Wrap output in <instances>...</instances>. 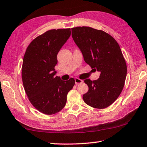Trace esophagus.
Masks as SVG:
<instances>
[{
  "label": "esophagus",
  "mask_w": 147,
  "mask_h": 147,
  "mask_svg": "<svg viewBox=\"0 0 147 147\" xmlns=\"http://www.w3.org/2000/svg\"><path fill=\"white\" fill-rule=\"evenodd\" d=\"M74 81H75V84H79L80 83H82L83 82V80H80L79 78H75V79H74Z\"/></svg>",
  "instance_id": "esophagus-1"
}]
</instances>
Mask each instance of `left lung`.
I'll use <instances>...</instances> for the list:
<instances>
[{"instance_id": "left-lung-1", "label": "left lung", "mask_w": 147, "mask_h": 147, "mask_svg": "<svg viewBox=\"0 0 147 147\" xmlns=\"http://www.w3.org/2000/svg\"><path fill=\"white\" fill-rule=\"evenodd\" d=\"M71 30L85 62L100 73L98 80H84L88 91L83 95L84 102L93 108H106L119 97L127 76L126 63L119 45L102 30L86 26Z\"/></svg>"}]
</instances>
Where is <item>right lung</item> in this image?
<instances>
[{"label":"right lung","mask_w":147,"mask_h":147,"mask_svg":"<svg viewBox=\"0 0 147 147\" xmlns=\"http://www.w3.org/2000/svg\"><path fill=\"white\" fill-rule=\"evenodd\" d=\"M71 36V29L51 30L34 39L26 49L23 59L22 82L31 104L40 112L52 115L60 111L74 79L62 80L55 76L57 56Z\"/></svg>","instance_id":"add662e5"}]
</instances>
